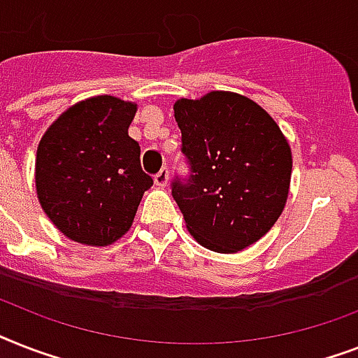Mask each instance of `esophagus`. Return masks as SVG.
<instances>
[{
  "instance_id": "obj_1",
  "label": "esophagus",
  "mask_w": 358,
  "mask_h": 358,
  "mask_svg": "<svg viewBox=\"0 0 358 358\" xmlns=\"http://www.w3.org/2000/svg\"><path fill=\"white\" fill-rule=\"evenodd\" d=\"M154 182H156V185H159V187H165V185L169 184V169L163 167L162 171L154 176Z\"/></svg>"
}]
</instances>
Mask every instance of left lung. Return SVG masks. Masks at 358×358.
<instances>
[{"instance_id":"left-lung-1","label":"left lung","mask_w":358,"mask_h":358,"mask_svg":"<svg viewBox=\"0 0 358 358\" xmlns=\"http://www.w3.org/2000/svg\"><path fill=\"white\" fill-rule=\"evenodd\" d=\"M189 174L171 191L201 245L238 252L269 232L288 199L292 150L277 122L236 92L174 103Z\"/></svg>"}]
</instances>
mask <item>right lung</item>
Masks as SVG:
<instances>
[{
    "label": "right lung",
    "instance_id": "add662e5",
    "mask_svg": "<svg viewBox=\"0 0 358 358\" xmlns=\"http://www.w3.org/2000/svg\"><path fill=\"white\" fill-rule=\"evenodd\" d=\"M135 103L94 96L76 103L48 128L36 150V195L66 238L109 245L128 232L154 180L141 167L128 135Z\"/></svg>",
    "mask_w": 358,
    "mask_h": 358
}]
</instances>
